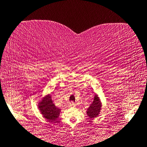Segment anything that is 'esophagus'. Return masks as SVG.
Masks as SVG:
<instances>
[{"instance_id": "34e87169", "label": "esophagus", "mask_w": 147, "mask_h": 147, "mask_svg": "<svg viewBox=\"0 0 147 147\" xmlns=\"http://www.w3.org/2000/svg\"><path fill=\"white\" fill-rule=\"evenodd\" d=\"M69 105H70V107H76V103H74L73 102H70Z\"/></svg>"}]
</instances>
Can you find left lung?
<instances>
[{"instance_id": "left-lung-1", "label": "left lung", "mask_w": 147, "mask_h": 147, "mask_svg": "<svg viewBox=\"0 0 147 147\" xmlns=\"http://www.w3.org/2000/svg\"><path fill=\"white\" fill-rule=\"evenodd\" d=\"M102 102L97 94H94L93 102L86 110V114L90 119H94L98 117L102 109Z\"/></svg>"}]
</instances>
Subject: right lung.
<instances>
[{
	"mask_svg": "<svg viewBox=\"0 0 147 147\" xmlns=\"http://www.w3.org/2000/svg\"><path fill=\"white\" fill-rule=\"evenodd\" d=\"M37 107L43 118L49 121L55 122L59 118L61 109L55 106L52 100V95L45 94V96L38 102Z\"/></svg>",
	"mask_w": 147,
	"mask_h": 147,
	"instance_id": "obj_1",
	"label": "right lung"
}]
</instances>
